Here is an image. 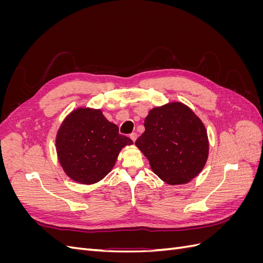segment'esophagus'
Segmentation results:
<instances>
[{
    "mask_svg": "<svg viewBox=\"0 0 263 263\" xmlns=\"http://www.w3.org/2000/svg\"><path fill=\"white\" fill-rule=\"evenodd\" d=\"M130 139L135 142V141H136V139H137V134L136 133H133V134H130Z\"/></svg>",
    "mask_w": 263,
    "mask_h": 263,
    "instance_id": "34e87169",
    "label": "esophagus"
}]
</instances>
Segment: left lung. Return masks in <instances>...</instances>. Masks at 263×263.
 <instances>
[{"label":"left lung","mask_w":263,"mask_h":263,"mask_svg":"<svg viewBox=\"0 0 263 263\" xmlns=\"http://www.w3.org/2000/svg\"><path fill=\"white\" fill-rule=\"evenodd\" d=\"M145 132L136 140L150 168L170 185L186 184L209 158V137L202 121L181 102L154 107L145 118Z\"/></svg>","instance_id":"obj_1"}]
</instances>
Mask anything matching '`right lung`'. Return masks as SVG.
Wrapping results in <instances>:
<instances>
[{
    "instance_id": "1",
    "label": "right lung",
    "mask_w": 263,
    "mask_h": 263,
    "mask_svg": "<svg viewBox=\"0 0 263 263\" xmlns=\"http://www.w3.org/2000/svg\"><path fill=\"white\" fill-rule=\"evenodd\" d=\"M133 140L118 134L101 109L79 107L60 125L55 137L58 160L67 176L80 184H94L112 171L117 157Z\"/></svg>"
}]
</instances>
